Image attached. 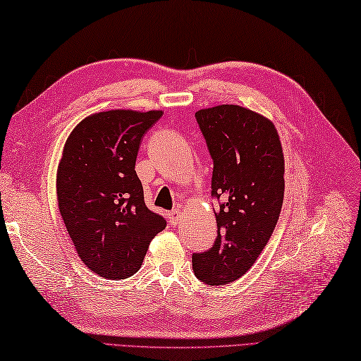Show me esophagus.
I'll return each mask as SVG.
<instances>
[{"label": "esophagus", "mask_w": 361, "mask_h": 361, "mask_svg": "<svg viewBox=\"0 0 361 361\" xmlns=\"http://www.w3.org/2000/svg\"><path fill=\"white\" fill-rule=\"evenodd\" d=\"M167 217H169V221H171L172 225H176V224H178V220H180V211L173 209V211L167 214Z\"/></svg>", "instance_id": "obj_1"}]
</instances>
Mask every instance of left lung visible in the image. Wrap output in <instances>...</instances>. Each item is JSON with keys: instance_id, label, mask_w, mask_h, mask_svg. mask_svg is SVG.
I'll list each match as a JSON object with an SVG mask.
<instances>
[{"instance_id": "left-lung-1", "label": "left lung", "mask_w": 361, "mask_h": 361, "mask_svg": "<svg viewBox=\"0 0 361 361\" xmlns=\"http://www.w3.org/2000/svg\"><path fill=\"white\" fill-rule=\"evenodd\" d=\"M212 158L211 195L219 202L217 239L194 252L192 268L208 286L234 282L270 240L283 200V155L273 122L239 105L195 113Z\"/></svg>"}]
</instances>
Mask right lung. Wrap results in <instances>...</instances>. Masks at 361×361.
Wrapping results in <instances>:
<instances>
[{"label": "right lung", "mask_w": 361, "mask_h": 361, "mask_svg": "<svg viewBox=\"0 0 361 361\" xmlns=\"http://www.w3.org/2000/svg\"><path fill=\"white\" fill-rule=\"evenodd\" d=\"M163 111L91 114L66 140L57 171L60 216L82 262L104 279H126L142 265L166 220L150 211L135 171L142 136Z\"/></svg>", "instance_id": "add662e5"}]
</instances>
